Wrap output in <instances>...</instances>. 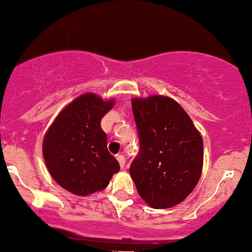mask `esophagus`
<instances>
[{"label":"esophagus","mask_w":252,"mask_h":252,"mask_svg":"<svg viewBox=\"0 0 252 252\" xmlns=\"http://www.w3.org/2000/svg\"><path fill=\"white\" fill-rule=\"evenodd\" d=\"M117 159H118L119 164H120V168H121V169L125 168V163H126L125 157H124L123 155H118V156H117Z\"/></svg>","instance_id":"1"}]
</instances>
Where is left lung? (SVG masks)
<instances>
[{
    "mask_svg": "<svg viewBox=\"0 0 252 252\" xmlns=\"http://www.w3.org/2000/svg\"><path fill=\"white\" fill-rule=\"evenodd\" d=\"M132 111L140 150L129 174L138 194L152 208L174 207L193 191L201 176V134L169 96L133 97Z\"/></svg>",
    "mask_w": 252,
    "mask_h": 252,
    "instance_id": "left-lung-1",
    "label": "left lung"
}]
</instances>
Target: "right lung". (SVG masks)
Returning <instances> with one entry per match:
<instances>
[{"instance_id": "obj_1", "label": "right lung", "mask_w": 252, "mask_h": 252, "mask_svg": "<svg viewBox=\"0 0 252 252\" xmlns=\"http://www.w3.org/2000/svg\"><path fill=\"white\" fill-rule=\"evenodd\" d=\"M114 102L94 93L82 94L62 109L45 133L42 156L47 170L65 190L78 196L101 191L120 170L101 128Z\"/></svg>"}]
</instances>
